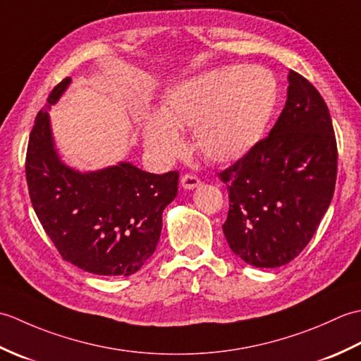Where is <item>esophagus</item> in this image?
<instances>
[{
	"label": "esophagus",
	"mask_w": 361,
	"mask_h": 361,
	"mask_svg": "<svg viewBox=\"0 0 361 361\" xmlns=\"http://www.w3.org/2000/svg\"><path fill=\"white\" fill-rule=\"evenodd\" d=\"M200 185H202L200 178H198V176L194 173H185L181 176V186L185 189H194Z\"/></svg>",
	"instance_id": "obj_1"
}]
</instances>
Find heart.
<instances>
[{
	"instance_id": "b5f03b06",
	"label": "heart",
	"mask_w": 361,
	"mask_h": 361,
	"mask_svg": "<svg viewBox=\"0 0 361 361\" xmlns=\"http://www.w3.org/2000/svg\"><path fill=\"white\" fill-rule=\"evenodd\" d=\"M278 99L273 74L260 66L206 71L169 91L161 114L145 126V144L159 159L183 149L175 128H194V142L214 163L242 158L262 137Z\"/></svg>"
}]
</instances>
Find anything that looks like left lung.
I'll list each match as a JSON object with an SVG mask.
<instances>
[{"label": "left lung", "mask_w": 361, "mask_h": 361, "mask_svg": "<svg viewBox=\"0 0 361 361\" xmlns=\"http://www.w3.org/2000/svg\"><path fill=\"white\" fill-rule=\"evenodd\" d=\"M270 135L219 178L228 185L224 234L237 256L276 268L299 256L332 202L338 150L327 105L296 71Z\"/></svg>", "instance_id": "obj_1"}]
</instances>
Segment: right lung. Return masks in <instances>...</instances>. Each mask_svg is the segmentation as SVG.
<instances>
[{
    "label": "right lung",
    "instance_id": "add662e5",
    "mask_svg": "<svg viewBox=\"0 0 361 361\" xmlns=\"http://www.w3.org/2000/svg\"><path fill=\"white\" fill-rule=\"evenodd\" d=\"M48 96L56 104L70 83ZM30 203L54 247L66 262L101 276H130L159 240L163 211L178 192V172H144L121 163L99 172L66 167L54 149L48 109L38 111L26 152Z\"/></svg>",
    "mask_w": 361,
    "mask_h": 361
}]
</instances>
